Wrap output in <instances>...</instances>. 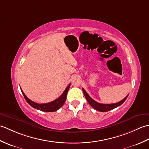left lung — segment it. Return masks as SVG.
<instances>
[{"label": "left lung", "mask_w": 149, "mask_h": 149, "mask_svg": "<svg viewBox=\"0 0 149 149\" xmlns=\"http://www.w3.org/2000/svg\"><path fill=\"white\" fill-rule=\"evenodd\" d=\"M83 91L84 93L85 98L86 99L88 102L90 104V105L95 109H96L97 111H100V112L108 111L113 109L116 108V107H117L118 106H120V105H122V104L125 102V100H126V99H127L128 97V95L126 96L123 100H122L121 101H120V102H117V103L105 104H100V103L97 102L95 100H94L93 99H91L89 95L87 93L86 91H85V90L83 89Z\"/></svg>", "instance_id": "1"}]
</instances>
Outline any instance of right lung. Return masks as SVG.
<instances>
[{"instance_id": "1", "label": "right lung", "mask_w": 149, "mask_h": 149, "mask_svg": "<svg viewBox=\"0 0 149 149\" xmlns=\"http://www.w3.org/2000/svg\"><path fill=\"white\" fill-rule=\"evenodd\" d=\"M70 86V84L66 87V88L64 91V92H63L61 95L59 97H58V99L52 101V102L46 103V104H38L33 102L32 100H31L29 99H28L27 96L25 95V93L23 92V91L22 90L21 88L20 89L22 91V93L23 94V95L25 98V99L26 100V101L30 106L34 107V108L42 111L54 112L59 109L61 107H62L63 104H64V103L65 102V100L66 99V95H67Z\"/></svg>"}]
</instances>
